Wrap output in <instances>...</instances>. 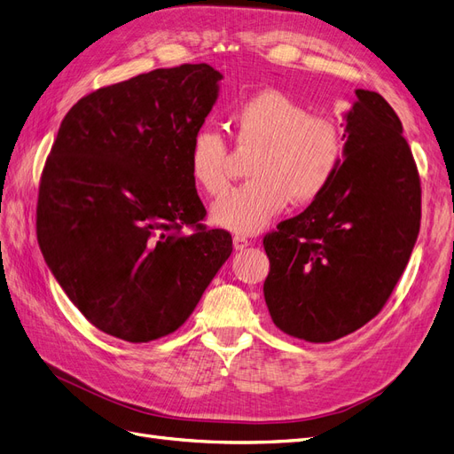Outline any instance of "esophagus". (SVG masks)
<instances>
[{
	"label": "esophagus",
	"mask_w": 454,
	"mask_h": 454,
	"mask_svg": "<svg viewBox=\"0 0 454 454\" xmlns=\"http://www.w3.org/2000/svg\"><path fill=\"white\" fill-rule=\"evenodd\" d=\"M252 242L248 240V239H246V237H235V239H232V246H235V250H246V248H248V246H250Z\"/></svg>",
	"instance_id": "34e87169"
}]
</instances>
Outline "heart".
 Here are the masks:
<instances>
[{"mask_svg":"<svg viewBox=\"0 0 454 454\" xmlns=\"http://www.w3.org/2000/svg\"><path fill=\"white\" fill-rule=\"evenodd\" d=\"M240 151H255L252 182L229 191L212 206V222L237 235H255L290 200L307 204L333 180L342 142L332 119L312 117L290 96L267 89L242 102L231 115ZM189 172L208 195L223 193L229 184V151L222 134L195 132L187 153Z\"/></svg>","mask_w":454,"mask_h":454,"instance_id":"1","label":"heart"}]
</instances>
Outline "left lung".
I'll list each match as a JSON object with an SVG mask.
<instances>
[{
	"label": "left lung",
	"mask_w": 454,
	"mask_h": 454,
	"mask_svg": "<svg viewBox=\"0 0 454 454\" xmlns=\"http://www.w3.org/2000/svg\"><path fill=\"white\" fill-rule=\"evenodd\" d=\"M342 119L333 180L263 240L270 318L309 342L337 340L375 318L420 229V180L400 117L379 92L358 89Z\"/></svg>",
	"instance_id": "left-lung-1"
}]
</instances>
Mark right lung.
Instances as JSON below:
<instances>
[{
    "label": "right lung",
    "mask_w": 454,
    "mask_h": 454,
    "mask_svg": "<svg viewBox=\"0 0 454 454\" xmlns=\"http://www.w3.org/2000/svg\"><path fill=\"white\" fill-rule=\"evenodd\" d=\"M222 79L208 64L160 67L94 90L60 122L37 240L64 294L107 335L176 332L232 252L227 231L199 225L206 210L187 162Z\"/></svg>",
    "instance_id": "add662e5"
}]
</instances>
